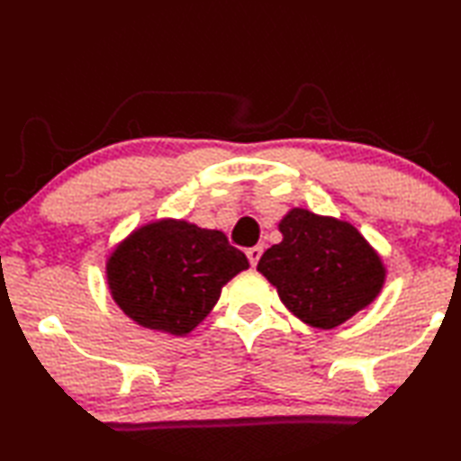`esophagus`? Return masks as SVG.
Listing matches in <instances>:
<instances>
[{
  "label": "esophagus",
  "mask_w": 461,
  "mask_h": 461,
  "mask_svg": "<svg viewBox=\"0 0 461 461\" xmlns=\"http://www.w3.org/2000/svg\"><path fill=\"white\" fill-rule=\"evenodd\" d=\"M246 256H248L249 264H252V267H256V264H258V260H260V256H262V246H254V248H249L248 252H246Z\"/></svg>",
  "instance_id": "1"
}]
</instances>
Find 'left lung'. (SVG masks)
Returning <instances> with one entry per match:
<instances>
[{"mask_svg":"<svg viewBox=\"0 0 461 461\" xmlns=\"http://www.w3.org/2000/svg\"><path fill=\"white\" fill-rule=\"evenodd\" d=\"M278 230L283 241L262 254L258 272L303 323L333 330L380 294L386 267L352 223L294 207Z\"/></svg>","mask_w":461,"mask_h":461,"instance_id":"left-lung-1","label":"left lung"}]
</instances>
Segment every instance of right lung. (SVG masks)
Returning <instances> with one entry per match:
<instances>
[{"mask_svg":"<svg viewBox=\"0 0 461 461\" xmlns=\"http://www.w3.org/2000/svg\"><path fill=\"white\" fill-rule=\"evenodd\" d=\"M248 267L223 231L165 217L140 225L109 252L105 278L115 305L131 321L183 338Z\"/></svg>","mask_w":461,"mask_h":461,"instance_id":"obj_1","label":"right lung"}]
</instances>
